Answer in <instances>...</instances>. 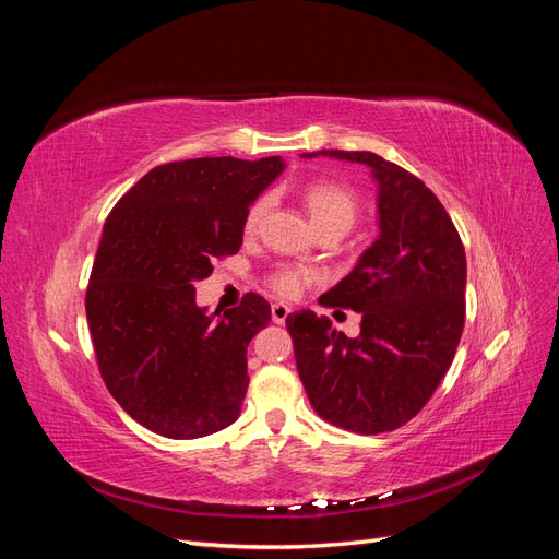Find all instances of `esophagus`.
Returning <instances> with one entry per match:
<instances>
[{
    "instance_id": "esophagus-1",
    "label": "esophagus",
    "mask_w": 559,
    "mask_h": 559,
    "mask_svg": "<svg viewBox=\"0 0 559 559\" xmlns=\"http://www.w3.org/2000/svg\"><path fill=\"white\" fill-rule=\"evenodd\" d=\"M270 312H273V321H275V324H284L286 317H289V312H292V308L284 306V302H275L273 310H270Z\"/></svg>"
}]
</instances>
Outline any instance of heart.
<instances>
[{"label": "heart", "mask_w": 559, "mask_h": 559, "mask_svg": "<svg viewBox=\"0 0 559 559\" xmlns=\"http://www.w3.org/2000/svg\"><path fill=\"white\" fill-rule=\"evenodd\" d=\"M302 200H306L308 214L312 218L314 228H326V226H341L345 230H349V226L357 218V200L349 191H345L343 186L335 183H312L302 193ZM270 207V198L261 195L259 200L251 202V207L247 210L245 216V233H257L263 216L267 214ZM312 280L310 270L302 267H284L273 277V286L275 292L282 296H298L302 284Z\"/></svg>", "instance_id": "b5f03b06"}]
</instances>
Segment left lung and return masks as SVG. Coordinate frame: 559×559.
<instances>
[{
    "mask_svg": "<svg viewBox=\"0 0 559 559\" xmlns=\"http://www.w3.org/2000/svg\"><path fill=\"white\" fill-rule=\"evenodd\" d=\"M366 165L378 186V238L319 302L361 312L347 337L326 317H286L298 376L312 408L364 436L413 419L441 384L464 329L466 253L452 218L425 181L370 151H314L302 158Z\"/></svg>",
    "mask_w": 559,
    "mask_h": 559,
    "instance_id": "left-lung-1",
    "label": "left lung"
}]
</instances>
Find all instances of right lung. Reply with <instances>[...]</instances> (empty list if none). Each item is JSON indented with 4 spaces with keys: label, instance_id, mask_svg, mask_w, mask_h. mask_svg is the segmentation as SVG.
Wrapping results in <instances>:
<instances>
[{
    "label": "right lung",
    "instance_id": "obj_1",
    "mask_svg": "<svg viewBox=\"0 0 559 559\" xmlns=\"http://www.w3.org/2000/svg\"><path fill=\"white\" fill-rule=\"evenodd\" d=\"M284 167L280 156L158 165L107 216L86 294L91 337L111 396L154 433L189 441L240 417L247 347L270 306L247 294L207 312L195 282L240 251L247 210Z\"/></svg>",
    "mask_w": 559,
    "mask_h": 559
}]
</instances>
